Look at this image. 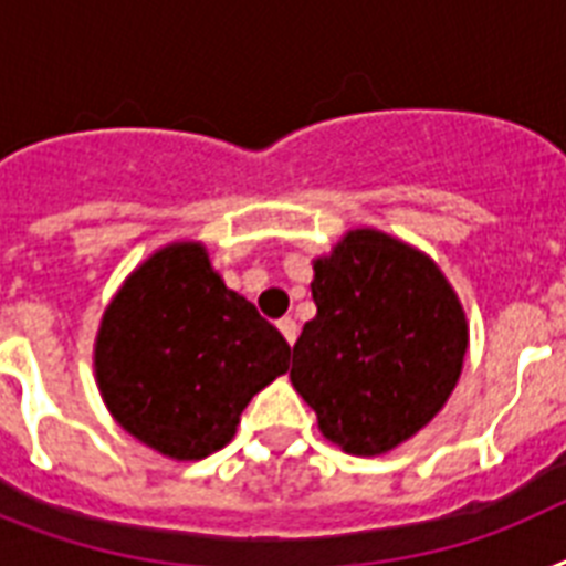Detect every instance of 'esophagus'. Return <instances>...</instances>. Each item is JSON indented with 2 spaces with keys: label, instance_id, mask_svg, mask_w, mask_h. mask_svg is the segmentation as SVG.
<instances>
[{
  "label": "esophagus",
  "instance_id": "1",
  "mask_svg": "<svg viewBox=\"0 0 566 566\" xmlns=\"http://www.w3.org/2000/svg\"><path fill=\"white\" fill-rule=\"evenodd\" d=\"M275 326H279V332H282L287 344H293V340H296V335H300V326H296V319L293 317H282L279 323H275Z\"/></svg>",
  "mask_w": 566,
  "mask_h": 566
}]
</instances>
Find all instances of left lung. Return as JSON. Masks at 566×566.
<instances>
[{"label": "left lung", "mask_w": 566, "mask_h": 566, "mask_svg": "<svg viewBox=\"0 0 566 566\" xmlns=\"http://www.w3.org/2000/svg\"><path fill=\"white\" fill-rule=\"evenodd\" d=\"M308 319L291 381L319 431L349 455H381L426 426L452 394L467 319L429 258L381 231H349L314 264Z\"/></svg>", "instance_id": "left-lung-1"}]
</instances>
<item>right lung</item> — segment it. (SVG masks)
<instances>
[{"label":"right lung","instance_id":"1","mask_svg":"<svg viewBox=\"0 0 566 566\" xmlns=\"http://www.w3.org/2000/svg\"><path fill=\"white\" fill-rule=\"evenodd\" d=\"M291 346L229 291L199 243L155 252L102 317L96 378L114 420L161 455L226 447L249 399L287 370Z\"/></svg>","mask_w":566,"mask_h":566}]
</instances>
